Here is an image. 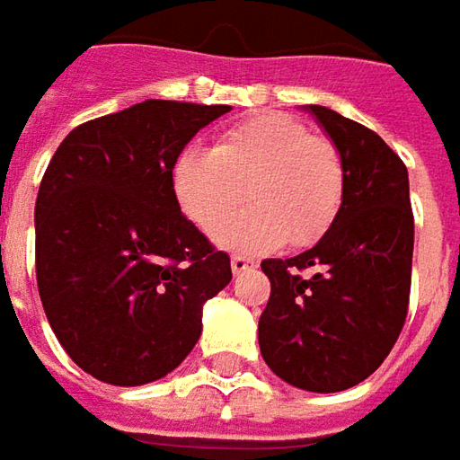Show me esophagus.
<instances>
[{
  "instance_id": "obj_1",
  "label": "esophagus",
  "mask_w": 460,
  "mask_h": 460,
  "mask_svg": "<svg viewBox=\"0 0 460 460\" xmlns=\"http://www.w3.org/2000/svg\"><path fill=\"white\" fill-rule=\"evenodd\" d=\"M249 267H254V260L252 257H244V254H231V270H234V275H239V272H244Z\"/></svg>"
}]
</instances>
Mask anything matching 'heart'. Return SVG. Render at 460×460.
Here are the masks:
<instances>
[{"instance_id":"1","label":"heart","mask_w":460,"mask_h":460,"mask_svg":"<svg viewBox=\"0 0 460 460\" xmlns=\"http://www.w3.org/2000/svg\"><path fill=\"white\" fill-rule=\"evenodd\" d=\"M185 216L229 249H270L279 242L313 244L339 214L343 165L339 152L303 121L261 111L229 127L214 150L188 147L172 170ZM252 206L228 216L243 199ZM230 219L229 222L226 218Z\"/></svg>"}]
</instances>
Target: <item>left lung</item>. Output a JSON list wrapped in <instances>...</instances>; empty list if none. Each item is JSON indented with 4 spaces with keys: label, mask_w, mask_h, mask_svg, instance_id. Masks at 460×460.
I'll list each match as a JSON object with an SVG mask.
<instances>
[{
    "label": "left lung",
    "mask_w": 460,
    "mask_h": 460,
    "mask_svg": "<svg viewBox=\"0 0 460 460\" xmlns=\"http://www.w3.org/2000/svg\"><path fill=\"white\" fill-rule=\"evenodd\" d=\"M343 165L339 214L315 244L264 260L272 282L260 351L282 382L343 392L379 369L402 331L415 221L407 167L382 137L318 103L303 106Z\"/></svg>",
    "instance_id": "obj_1"
}]
</instances>
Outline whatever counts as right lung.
<instances>
[{"instance_id":"right-lung-1","label":"right lung","mask_w":460,"mask_h":460,"mask_svg":"<svg viewBox=\"0 0 460 460\" xmlns=\"http://www.w3.org/2000/svg\"><path fill=\"white\" fill-rule=\"evenodd\" d=\"M226 103L150 102L75 127L35 200L42 308L66 354L117 387L163 379L200 336L203 305L231 282L175 199L172 167Z\"/></svg>"}]
</instances>
